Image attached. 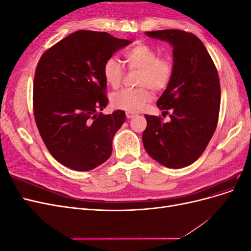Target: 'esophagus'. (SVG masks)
Wrapping results in <instances>:
<instances>
[{
    "label": "esophagus",
    "instance_id": "1",
    "mask_svg": "<svg viewBox=\"0 0 251 251\" xmlns=\"http://www.w3.org/2000/svg\"><path fill=\"white\" fill-rule=\"evenodd\" d=\"M126 116L127 118H133L134 116H136V113H134V112H130V111H127V112L126 113Z\"/></svg>",
    "mask_w": 251,
    "mask_h": 251
}]
</instances>
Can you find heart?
I'll return each instance as SVG.
<instances>
[{"instance_id": "1", "label": "heart", "mask_w": 251, "mask_h": 251, "mask_svg": "<svg viewBox=\"0 0 251 251\" xmlns=\"http://www.w3.org/2000/svg\"><path fill=\"white\" fill-rule=\"evenodd\" d=\"M125 60L132 70H139L138 88H125L111 95L114 107L126 111H138L153 98L156 92L165 90L173 78L174 66L168 56H159L158 51L150 45L137 42L126 50ZM105 82L117 89L125 77V69L116 57H109L102 67Z\"/></svg>"}]
</instances>
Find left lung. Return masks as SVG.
I'll return each mask as SVG.
<instances>
[{
    "label": "left lung",
    "instance_id": "left-lung-1",
    "mask_svg": "<svg viewBox=\"0 0 251 251\" xmlns=\"http://www.w3.org/2000/svg\"><path fill=\"white\" fill-rule=\"evenodd\" d=\"M174 47V74L157 101L171 121L144 115L147 128L142 142L147 153L170 169L194 163L206 149L219 119L221 88L217 68L203 43L195 34L179 29L147 31Z\"/></svg>",
    "mask_w": 251,
    "mask_h": 251
}]
</instances>
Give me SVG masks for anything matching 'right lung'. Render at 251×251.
<instances>
[{"instance_id": "obj_1", "label": "right lung", "mask_w": 251, "mask_h": 251, "mask_svg": "<svg viewBox=\"0 0 251 251\" xmlns=\"http://www.w3.org/2000/svg\"><path fill=\"white\" fill-rule=\"evenodd\" d=\"M130 43L107 32L78 30L45 51L37 63L35 124L49 153L67 168L90 171L111 156L126 113H100L109 101L102 67Z\"/></svg>"}]
</instances>
